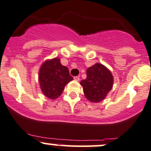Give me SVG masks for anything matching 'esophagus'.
<instances>
[{
	"label": "esophagus",
	"mask_w": 151,
	"mask_h": 151,
	"mask_svg": "<svg viewBox=\"0 0 151 151\" xmlns=\"http://www.w3.org/2000/svg\"><path fill=\"white\" fill-rule=\"evenodd\" d=\"M74 80H76V81H79L80 79H79V77H74Z\"/></svg>",
	"instance_id": "esophagus-1"
}]
</instances>
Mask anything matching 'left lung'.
Wrapping results in <instances>:
<instances>
[{
    "mask_svg": "<svg viewBox=\"0 0 151 151\" xmlns=\"http://www.w3.org/2000/svg\"><path fill=\"white\" fill-rule=\"evenodd\" d=\"M87 100L99 102L105 98L113 85V76L107 67L97 63L87 69V78L80 82Z\"/></svg>",
    "mask_w": 151,
    "mask_h": 151,
    "instance_id": "left-lung-1",
    "label": "left lung"
}]
</instances>
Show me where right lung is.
Returning a JSON list of instances; mask_svg holds the SVG:
<instances>
[{
    "label": "right lung",
    "mask_w": 151,
    "mask_h": 151,
    "mask_svg": "<svg viewBox=\"0 0 151 151\" xmlns=\"http://www.w3.org/2000/svg\"><path fill=\"white\" fill-rule=\"evenodd\" d=\"M72 79L68 68L61 64L59 58L46 60L39 69V81L41 91L51 100L59 97L64 87Z\"/></svg>",
    "instance_id": "1"
}]
</instances>
